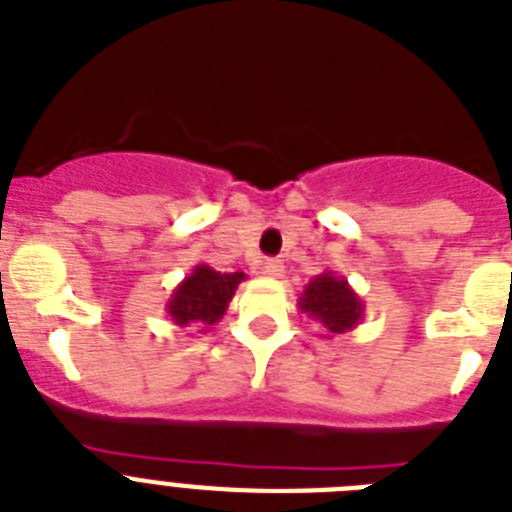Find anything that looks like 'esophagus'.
Here are the masks:
<instances>
[{
  "mask_svg": "<svg viewBox=\"0 0 512 512\" xmlns=\"http://www.w3.org/2000/svg\"><path fill=\"white\" fill-rule=\"evenodd\" d=\"M261 269H264L266 277H272V280H280L282 274H285V264H282L280 259H266Z\"/></svg>",
  "mask_w": 512,
  "mask_h": 512,
  "instance_id": "esophagus-1",
  "label": "esophagus"
}]
</instances>
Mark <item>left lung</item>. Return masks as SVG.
Wrapping results in <instances>:
<instances>
[{"label":"left lung","mask_w":512,"mask_h":512,"mask_svg":"<svg viewBox=\"0 0 512 512\" xmlns=\"http://www.w3.org/2000/svg\"><path fill=\"white\" fill-rule=\"evenodd\" d=\"M298 308L314 322L322 324L327 332L324 337H337L356 329L366 311L356 290L348 285L345 277L335 272L316 274L298 295Z\"/></svg>","instance_id":"left-lung-1"}]
</instances>
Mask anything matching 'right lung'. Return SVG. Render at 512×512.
Here are the masks:
<instances>
[{"label":"right lung","mask_w":512,"mask_h":512,"mask_svg":"<svg viewBox=\"0 0 512 512\" xmlns=\"http://www.w3.org/2000/svg\"><path fill=\"white\" fill-rule=\"evenodd\" d=\"M243 280V272H217L209 264H196L193 272L172 290L164 311L177 327H198L201 332H209L211 324H217L227 314L232 295Z\"/></svg>","instance_id":"right-lung-1"}]
</instances>
